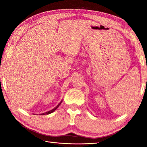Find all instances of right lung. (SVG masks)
<instances>
[{"label":"right lung","instance_id":"1","mask_svg":"<svg viewBox=\"0 0 147 147\" xmlns=\"http://www.w3.org/2000/svg\"><path fill=\"white\" fill-rule=\"evenodd\" d=\"M61 102H62V100L60 102V103H59L58 106H57L56 107H55V108H54V109H51V110H50V111H47V112H45V113H41V114H40V115H49V114H50V113H53V112H54V111L56 110V109L58 108L59 107V106L61 104Z\"/></svg>","mask_w":147,"mask_h":147}]
</instances>
